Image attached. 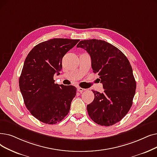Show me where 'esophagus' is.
Wrapping results in <instances>:
<instances>
[{"label": "esophagus", "instance_id": "obj_1", "mask_svg": "<svg viewBox=\"0 0 157 157\" xmlns=\"http://www.w3.org/2000/svg\"><path fill=\"white\" fill-rule=\"evenodd\" d=\"M85 90H86V89H84V88H81V87H78V92H83V91H85Z\"/></svg>", "mask_w": 157, "mask_h": 157}]
</instances>
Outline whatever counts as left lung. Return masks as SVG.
<instances>
[{
  "label": "left lung",
  "instance_id": "left-lung-1",
  "mask_svg": "<svg viewBox=\"0 0 157 157\" xmlns=\"http://www.w3.org/2000/svg\"><path fill=\"white\" fill-rule=\"evenodd\" d=\"M90 54L92 68L98 73L104 92L93 90L94 99L86 106L95 123L110 126L119 122L132 107L136 81L129 60L116 47L104 40H81L77 45Z\"/></svg>",
  "mask_w": 157,
  "mask_h": 157
}]
</instances>
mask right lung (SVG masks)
Instances as JSON below:
<instances>
[{
	"label": "right lung",
	"instance_id": "obj_1",
	"mask_svg": "<svg viewBox=\"0 0 157 157\" xmlns=\"http://www.w3.org/2000/svg\"><path fill=\"white\" fill-rule=\"evenodd\" d=\"M79 40L53 38L35 47L27 56L19 78L20 90L26 108L36 119L48 124L63 120L69 112L76 88L54 83L62 58Z\"/></svg>",
	"mask_w": 157,
	"mask_h": 157
}]
</instances>
